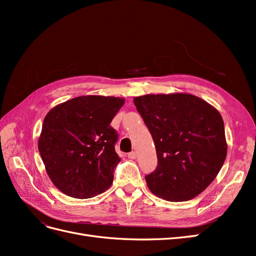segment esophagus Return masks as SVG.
I'll return each mask as SVG.
<instances>
[{"mask_svg": "<svg viewBox=\"0 0 256 256\" xmlns=\"http://www.w3.org/2000/svg\"><path fill=\"white\" fill-rule=\"evenodd\" d=\"M128 158L129 159H136V152H131L128 154Z\"/></svg>", "mask_w": 256, "mask_h": 256, "instance_id": "esophagus-1", "label": "esophagus"}]
</instances>
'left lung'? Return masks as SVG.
I'll list each match as a JSON object with an SVG mask.
<instances>
[{
    "mask_svg": "<svg viewBox=\"0 0 256 256\" xmlns=\"http://www.w3.org/2000/svg\"><path fill=\"white\" fill-rule=\"evenodd\" d=\"M134 102L156 146L158 166L145 177L150 190L170 202L194 198L212 182L226 158L221 114L186 92L148 94Z\"/></svg>",
    "mask_w": 256,
    "mask_h": 256,
    "instance_id": "8db88e82",
    "label": "left lung"
}]
</instances>
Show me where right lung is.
<instances>
[{"label":"right lung","instance_id":"obj_1","mask_svg":"<svg viewBox=\"0 0 256 256\" xmlns=\"http://www.w3.org/2000/svg\"><path fill=\"white\" fill-rule=\"evenodd\" d=\"M125 98L88 95L60 104L44 120L38 150L56 187L74 198H88L110 188L120 161L110 126Z\"/></svg>","mask_w":256,"mask_h":256}]
</instances>
